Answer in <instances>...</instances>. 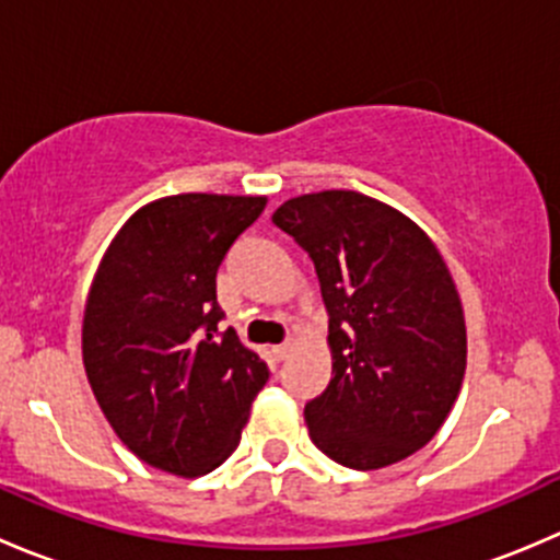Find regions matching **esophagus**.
<instances>
[{"mask_svg": "<svg viewBox=\"0 0 560 560\" xmlns=\"http://www.w3.org/2000/svg\"><path fill=\"white\" fill-rule=\"evenodd\" d=\"M290 352H292L290 343H281V347H273V349H270V354H273V358L279 360V363H281V360L290 358Z\"/></svg>", "mask_w": 560, "mask_h": 560, "instance_id": "esophagus-1", "label": "esophagus"}]
</instances>
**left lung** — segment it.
I'll return each mask as SVG.
<instances>
[{
    "mask_svg": "<svg viewBox=\"0 0 560 560\" xmlns=\"http://www.w3.org/2000/svg\"><path fill=\"white\" fill-rule=\"evenodd\" d=\"M273 224L314 259L332 376L306 404L308 436L358 471L425 447L466 374V319L436 244L387 202L352 189L301 195Z\"/></svg>",
    "mask_w": 560,
    "mask_h": 560,
    "instance_id": "8db88e82",
    "label": "left lung"
}]
</instances>
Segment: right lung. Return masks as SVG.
<instances>
[{
	"label": "right lung",
	"instance_id": "1",
	"mask_svg": "<svg viewBox=\"0 0 560 560\" xmlns=\"http://www.w3.org/2000/svg\"><path fill=\"white\" fill-rule=\"evenodd\" d=\"M268 197H160L124 222L83 312V365L116 436L149 466L202 477L235 453L268 365L219 332L217 270Z\"/></svg>",
	"mask_w": 560,
	"mask_h": 560
}]
</instances>
